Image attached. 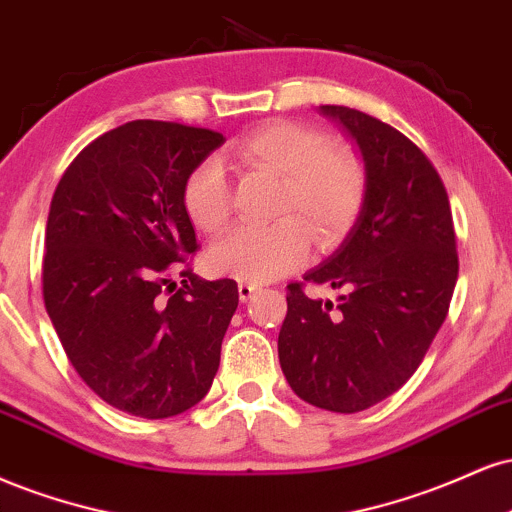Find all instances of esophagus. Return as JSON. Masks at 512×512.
<instances>
[{
	"instance_id": "1",
	"label": "esophagus",
	"mask_w": 512,
	"mask_h": 512,
	"mask_svg": "<svg viewBox=\"0 0 512 512\" xmlns=\"http://www.w3.org/2000/svg\"><path fill=\"white\" fill-rule=\"evenodd\" d=\"M258 290H261V287L254 285V282H239V287H237L239 299H242V302H249V299L254 297Z\"/></svg>"
}]
</instances>
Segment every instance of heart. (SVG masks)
I'll use <instances>...</instances> for the list:
<instances>
[{"instance_id":"obj_1","label":"heart","mask_w":512,"mask_h":512,"mask_svg":"<svg viewBox=\"0 0 512 512\" xmlns=\"http://www.w3.org/2000/svg\"><path fill=\"white\" fill-rule=\"evenodd\" d=\"M246 170L280 179L270 227H239L208 251V266L242 282H268L302 266L309 237L318 249L340 244L366 198V167L357 153L335 146L323 131L287 119L266 122L232 143ZM230 179L218 160H203L182 186V206L196 230L215 234L230 218Z\"/></svg>"}]
</instances>
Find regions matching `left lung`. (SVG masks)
Wrapping results in <instances>:
<instances>
[{
	"label": "left lung",
	"instance_id": "1",
	"mask_svg": "<svg viewBox=\"0 0 512 512\" xmlns=\"http://www.w3.org/2000/svg\"><path fill=\"white\" fill-rule=\"evenodd\" d=\"M357 143L366 198L350 234L306 282L287 285L278 335L282 374L299 398L352 414L407 383L443 326L458 282L455 227L436 167L405 134L359 110L321 105Z\"/></svg>",
	"mask_w": 512,
	"mask_h": 512
}]
</instances>
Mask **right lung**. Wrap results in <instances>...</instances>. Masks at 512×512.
<instances>
[{
  "label": "right lung",
  "mask_w": 512,
  "mask_h": 512,
  "mask_svg": "<svg viewBox=\"0 0 512 512\" xmlns=\"http://www.w3.org/2000/svg\"><path fill=\"white\" fill-rule=\"evenodd\" d=\"M218 131L136 119L88 143L50 203L42 297L66 357L107 405L143 419L206 398L239 304L234 280L182 268L196 232L184 179L220 148Z\"/></svg>",
  "instance_id": "1"
}]
</instances>
